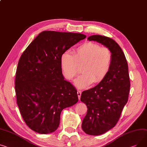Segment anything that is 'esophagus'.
Here are the masks:
<instances>
[{
	"label": "esophagus",
	"instance_id": "34e87169",
	"mask_svg": "<svg viewBox=\"0 0 147 147\" xmlns=\"http://www.w3.org/2000/svg\"><path fill=\"white\" fill-rule=\"evenodd\" d=\"M81 94H82L81 91H80V90H78V91H77V95H78V97H79V100H80Z\"/></svg>",
	"mask_w": 147,
	"mask_h": 147
}]
</instances>
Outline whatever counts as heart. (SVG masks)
<instances>
[{"instance_id":"b5f03b06","label":"heart","mask_w":147,"mask_h":147,"mask_svg":"<svg viewBox=\"0 0 147 147\" xmlns=\"http://www.w3.org/2000/svg\"><path fill=\"white\" fill-rule=\"evenodd\" d=\"M112 61L113 55L109 48L90 41L78 47L73 53L65 51L60 58L63 74L68 80L75 79L82 67L83 74L75 82L79 88L101 83L109 73Z\"/></svg>"}]
</instances>
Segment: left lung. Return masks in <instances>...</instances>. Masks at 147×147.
Wrapping results in <instances>:
<instances>
[{"label":"left lung","instance_id":"left-lung-1","mask_svg":"<svg viewBox=\"0 0 147 147\" xmlns=\"http://www.w3.org/2000/svg\"><path fill=\"white\" fill-rule=\"evenodd\" d=\"M109 48L113 61L109 73L95 87L82 92L80 100L87 107L82 128L88 135H102L113 128L118 122L128 102L130 89L128 66L125 54L112 38L99 35L88 37Z\"/></svg>","mask_w":147,"mask_h":147}]
</instances>
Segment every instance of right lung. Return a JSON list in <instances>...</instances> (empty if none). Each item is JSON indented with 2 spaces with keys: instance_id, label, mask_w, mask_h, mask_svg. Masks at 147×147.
Listing matches in <instances>:
<instances>
[{
  "instance_id": "right-lung-1",
  "label": "right lung",
  "mask_w": 147,
  "mask_h": 147,
  "mask_svg": "<svg viewBox=\"0 0 147 147\" xmlns=\"http://www.w3.org/2000/svg\"><path fill=\"white\" fill-rule=\"evenodd\" d=\"M86 37L79 33L45 31L22 53L16 73V100L25 122L35 132L56 131L61 111L78 102L76 88L64 80L60 58Z\"/></svg>"
}]
</instances>
